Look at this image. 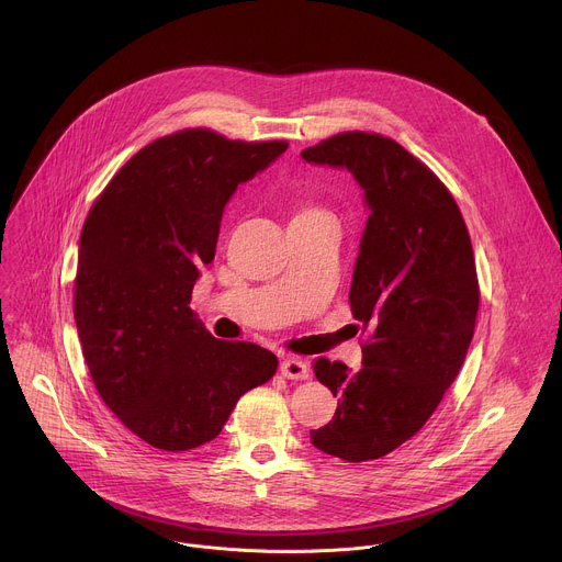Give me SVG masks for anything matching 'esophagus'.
Masks as SVG:
<instances>
[{
  "instance_id": "esophagus-1",
  "label": "esophagus",
  "mask_w": 562,
  "mask_h": 562,
  "mask_svg": "<svg viewBox=\"0 0 562 562\" xmlns=\"http://www.w3.org/2000/svg\"><path fill=\"white\" fill-rule=\"evenodd\" d=\"M280 373L286 380H306L308 378V364L300 358H286L280 364Z\"/></svg>"
}]
</instances>
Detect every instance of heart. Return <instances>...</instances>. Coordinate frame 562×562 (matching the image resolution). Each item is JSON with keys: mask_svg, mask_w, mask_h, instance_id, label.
I'll return each mask as SVG.
<instances>
[{"mask_svg": "<svg viewBox=\"0 0 562 562\" xmlns=\"http://www.w3.org/2000/svg\"><path fill=\"white\" fill-rule=\"evenodd\" d=\"M306 211H313V209H304V211H300V213H306ZM300 213H297V215H300Z\"/></svg>", "mask_w": 562, "mask_h": 562, "instance_id": "heart-1", "label": "heart"}]
</instances>
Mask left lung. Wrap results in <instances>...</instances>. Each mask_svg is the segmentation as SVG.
Returning <instances> with one entry per match:
<instances>
[{"instance_id": "left-lung-1", "label": "left lung", "mask_w": 562, "mask_h": 562, "mask_svg": "<svg viewBox=\"0 0 562 562\" xmlns=\"http://www.w3.org/2000/svg\"><path fill=\"white\" fill-rule=\"evenodd\" d=\"M302 157L349 169L371 209L349 291L362 369L313 362L338 409L311 431L319 451L369 462L425 427L464 362L480 304L473 249L449 189L395 139L345 131Z\"/></svg>"}]
</instances>
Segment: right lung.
I'll list each match as a JSON object with an SVG mask.
<instances>
[{"label":"right lung","instance_id":"obj_1","mask_svg":"<svg viewBox=\"0 0 562 562\" xmlns=\"http://www.w3.org/2000/svg\"><path fill=\"white\" fill-rule=\"evenodd\" d=\"M182 128L137 150L93 202L79 237L72 315L104 405L162 451L211 442L278 358L213 338L189 302L215 258L222 209L286 150Z\"/></svg>","mask_w":562,"mask_h":562}]
</instances>
